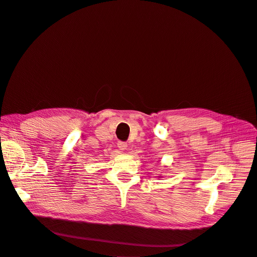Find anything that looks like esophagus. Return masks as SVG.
<instances>
[{
  "label": "esophagus",
  "mask_w": 257,
  "mask_h": 257,
  "mask_svg": "<svg viewBox=\"0 0 257 257\" xmlns=\"http://www.w3.org/2000/svg\"><path fill=\"white\" fill-rule=\"evenodd\" d=\"M118 148L120 150H126L127 149V144L123 143V142H119L118 143Z\"/></svg>",
  "instance_id": "esophagus-1"
}]
</instances>
